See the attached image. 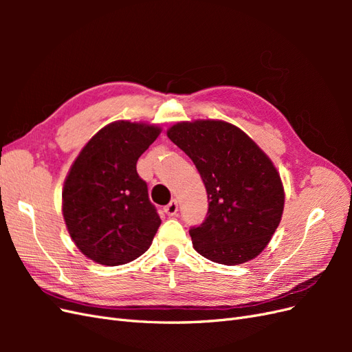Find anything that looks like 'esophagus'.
Segmentation results:
<instances>
[{
	"instance_id": "1",
	"label": "esophagus",
	"mask_w": 352,
	"mask_h": 352,
	"mask_svg": "<svg viewBox=\"0 0 352 352\" xmlns=\"http://www.w3.org/2000/svg\"><path fill=\"white\" fill-rule=\"evenodd\" d=\"M164 212H166L167 216H170V217L176 216V214H177V201H176V199L170 201L168 204L164 207Z\"/></svg>"
}]
</instances>
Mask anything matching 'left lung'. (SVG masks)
<instances>
[{
  "instance_id": "8db88e82",
  "label": "left lung",
  "mask_w": 352,
  "mask_h": 352,
  "mask_svg": "<svg viewBox=\"0 0 352 352\" xmlns=\"http://www.w3.org/2000/svg\"><path fill=\"white\" fill-rule=\"evenodd\" d=\"M167 136L192 160L206 185L207 217L189 230L197 252L226 265L257 257L278 229L285 204L272 160L239 127L221 120L180 122Z\"/></svg>"
}]
</instances>
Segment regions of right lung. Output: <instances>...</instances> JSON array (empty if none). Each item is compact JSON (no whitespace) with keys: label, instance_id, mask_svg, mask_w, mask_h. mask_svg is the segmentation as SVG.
<instances>
[{"label":"right lung","instance_id":"add662e5","mask_svg":"<svg viewBox=\"0 0 352 352\" xmlns=\"http://www.w3.org/2000/svg\"><path fill=\"white\" fill-rule=\"evenodd\" d=\"M160 132L154 124L110 123L72 164L63 188V217L73 242L92 261L120 265L150 248L162 219L136 162Z\"/></svg>","mask_w":352,"mask_h":352}]
</instances>
